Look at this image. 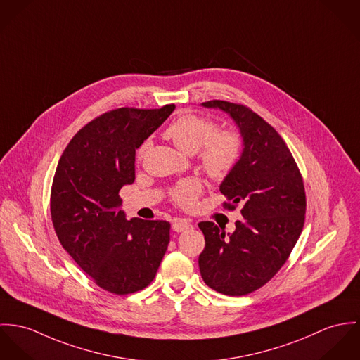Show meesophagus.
I'll return each instance as SVG.
<instances>
[{
    "label": "esophagus",
    "instance_id": "34e87169",
    "mask_svg": "<svg viewBox=\"0 0 360 360\" xmlns=\"http://www.w3.org/2000/svg\"><path fill=\"white\" fill-rule=\"evenodd\" d=\"M192 228V224L191 222H188V221H185V219H176L174 224H172V229L175 231V232H184V231H188V229H191Z\"/></svg>",
    "mask_w": 360,
    "mask_h": 360
}]
</instances>
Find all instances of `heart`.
Wrapping results in <instances>:
<instances>
[{
  "label": "heart",
  "mask_w": 360,
  "mask_h": 360,
  "mask_svg": "<svg viewBox=\"0 0 360 360\" xmlns=\"http://www.w3.org/2000/svg\"><path fill=\"white\" fill-rule=\"evenodd\" d=\"M164 136L184 153L193 155L199 150L202 168L214 179H224L239 162L241 155L239 135L232 131H217V124L207 117L185 113L167 127ZM148 146V143H143L139 158L145 155ZM200 193L199 181L186 179L172 189L171 196L179 205L189 207L199 198Z\"/></svg>",
  "instance_id": "1"
}]
</instances>
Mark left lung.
<instances>
[{
    "instance_id": "obj_1",
    "label": "left lung",
    "mask_w": 360,
    "mask_h": 360,
    "mask_svg": "<svg viewBox=\"0 0 360 360\" xmlns=\"http://www.w3.org/2000/svg\"><path fill=\"white\" fill-rule=\"evenodd\" d=\"M235 121L243 150L219 185L229 210L241 205L233 233L200 222L205 247L199 257L204 283L225 295L250 294L272 279L287 261L305 221V189L300 169L276 129L243 105L210 101Z\"/></svg>"
}]
</instances>
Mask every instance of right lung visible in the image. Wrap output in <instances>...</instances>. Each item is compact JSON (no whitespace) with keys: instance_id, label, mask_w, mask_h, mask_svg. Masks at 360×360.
<instances>
[{"instance_id":"obj_1","label":"right lung","mask_w":360,"mask_h":360,"mask_svg":"<svg viewBox=\"0 0 360 360\" xmlns=\"http://www.w3.org/2000/svg\"><path fill=\"white\" fill-rule=\"evenodd\" d=\"M174 109L121 108L96 117L73 136L55 171L51 217L56 236L81 269L113 294L145 288L169 243L167 221H128L119 192L135 181L136 149Z\"/></svg>"}]
</instances>
